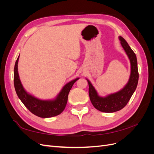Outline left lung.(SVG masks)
Masks as SVG:
<instances>
[{
	"mask_svg": "<svg viewBox=\"0 0 154 154\" xmlns=\"http://www.w3.org/2000/svg\"><path fill=\"white\" fill-rule=\"evenodd\" d=\"M119 38L131 64V72L127 84L123 89L118 92L106 97H101L97 94L90 81L87 79L88 83V94L91 103L97 110L103 112H114L124 108L136 91L138 83L139 73L136 55L123 37L119 36Z\"/></svg>",
	"mask_w": 154,
	"mask_h": 154,
	"instance_id": "left-lung-1",
	"label": "left lung"
}]
</instances>
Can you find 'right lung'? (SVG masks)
<instances>
[{
    "label": "right lung",
    "mask_w": 154,
    "mask_h": 154,
    "mask_svg": "<svg viewBox=\"0 0 154 154\" xmlns=\"http://www.w3.org/2000/svg\"><path fill=\"white\" fill-rule=\"evenodd\" d=\"M18 58L19 57L14 68V86L17 94L23 104L31 113L40 118H51L61 114L67 105L69 91L79 78L67 83L54 100H41L28 94L23 87L18 73Z\"/></svg>",
    "instance_id": "1"
}]
</instances>
